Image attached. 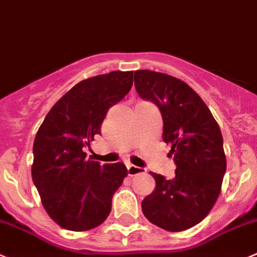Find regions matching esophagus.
Returning <instances> with one entry per match:
<instances>
[{
    "mask_svg": "<svg viewBox=\"0 0 257 257\" xmlns=\"http://www.w3.org/2000/svg\"><path fill=\"white\" fill-rule=\"evenodd\" d=\"M126 172H128V176H137L139 173H143L144 169L141 167H137L134 164H128L126 166Z\"/></svg>",
    "mask_w": 257,
    "mask_h": 257,
    "instance_id": "1",
    "label": "esophagus"
}]
</instances>
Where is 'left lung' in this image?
<instances>
[{
    "label": "left lung",
    "instance_id": "left-lung-1",
    "mask_svg": "<svg viewBox=\"0 0 257 257\" xmlns=\"http://www.w3.org/2000/svg\"><path fill=\"white\" fill-rule=\"evenodd\" d=\"M134 85L142 99L161 111L163 141L171 143L176 164L172 179L149 172L156 187L142 201V211L163 230L184 231L210 213L220 195L226 172L220 126L200 95L179 79L137 70Z\"/></svg>",
    "mask_w": 257,
    "mask_h": 257
}]
</instances>
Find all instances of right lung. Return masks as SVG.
Wrapping results in <instances>:
<instances>
[{"instance_id": "1", "label": "right lung", "mask_w": 257, "mask_h": 257, "mask_svg": "<svg viewBox=\"0 0 257 257\" xmlns=\"http://www.w3.org/2000/svg\"><path fill=\"white\" fill-rule=\"evenodd\" d=\"M133 85V71H111L80 81L47 113L34 142L32 181L47 215L62 228L86 231L106 220L126 176L123 163L86 159L106 113Z\"/></svg>"}]
</instances>
